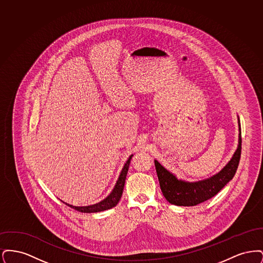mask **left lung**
Wrapping results in <instances>:
<instances>
[{
  "mask_svg": "<svg viewBox=\"0 0 263 263\" xmlns=\"http://www.w3.org/2000/svg\"><path fill=\"white\" fill-rule=\"evenodd\" d=\"M240 153L241 133L239 124L238 149L230 163L219 174L208 179L193 183L177 180L175 175L168 173L158 161H155V166L163 196L171 204L177 206H195L212 198L234 177L239 163Z\"/></svg>",
  "mask_w": 263,
  "mask_h": 263,
  "instance_id": "left-lung-1",
  "label": "left lung"
}]
</instances>
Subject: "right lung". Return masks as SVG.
Wrapping results in <instances>:
<instances>
[{"label":"right lung","mask_w":263,"mask_h":263,"mask_svg":"<svg viewBox=\"0 0 263 263\" xmlns=\"http://www.w3.org/2000/svg\"><path fill=\"white\" fill-rule=\"evenodd\" d=\"M132 156L131 155L128 159V161L126 162L124 167L122 168V172L120 174V176L117 180V183L115 185V187L112 190V192L110 193V195L108 197H106L103 201H101L98 204H95V205H90V206H84V207H78V206H73V205H69L67 203H65L66 205H68L69 207L75 209L77 211H80V212H86V213H92V212H100V211H103V210H107V209H110L114 207L122 196V192H123V188H124V184H125L126 175L128 173V168H129V164H130V161L132 159Z\"/></svg>","instance_id":"right-lung-1"}]
</instances>
